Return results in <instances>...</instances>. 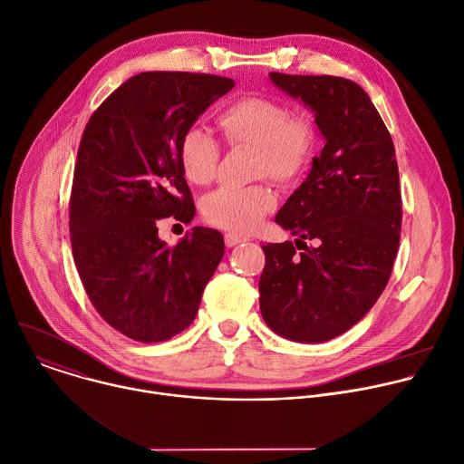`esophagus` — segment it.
<instances>
[{
  "mask_svg": "<svg viewBox=\"0 0 464 464\" xmlns=\"http://www.w3.org/2000/svg\"><path fill=\"white\" fill-rule=\"evenodd\" d=\"M224 240H226V246H227V247H233V246H238V244L246 242L244 237L235 235V233H226V235H224Z\"/></svg>",
  "mask_w": 464,
  "mask_h": 464,
  "instance_id": "esophagus-1",
  "label": "esophagus"
}]
</instances>
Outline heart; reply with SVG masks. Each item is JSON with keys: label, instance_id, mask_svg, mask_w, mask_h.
<instances>
[{"label": "heart", "instance_id": "b5f03b06", "mask_svg": "<svg viewBox=\"0 0 464 464\" xmlns=\"http://www.w3.org/2000/svg\"><path fill=\"white\" fill-rule=\"evenodd\" d=\"M229 147H255V176H270L279 183L297 181L312 165L319 145V131L312 115L290 113V108L272 97L244 95L229 102L217 117ZM220 161L218 141L200 128L185 130L178 143V163L194 185L215 179ZM277 206V196L266 183L249 187H220L204 202L209 224L251 233Z\"/></svg>", "mask_w": 464, "mask_h": 464}]
</instances>
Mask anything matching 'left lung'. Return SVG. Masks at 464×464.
I'll use <instances>...</instances> for the list:
<instances>
[{
    "instance_id": "8db88e82",
    "label": "left lung",
    "mask_w": 464,
    "mask_h": 464,
    "mask_svg": "<svg viewBox=\"0 0 464 464\" xmlns=\"http://www.w3.org/2000/svg\"><path fill=\"white\" fill-rule=\"evenodd\" d=\"M270 77L315 111L326 143L276 217L297 237L295 244L262 246L260 312L277 334L321 343L356 324L391 277L402 224L399 165L389 130L356 82L330 75ZM304 239L314 244L306 246Z\"/></svg>"
}]
</instances>
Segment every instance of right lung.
Wrapping results in <instances>:
<instances>
[{
	"label": "right lung",
	"instance_id": "obj_1",
	"mask_svg": "<svg viewBox=\"0 0 464 464\" xmlns=\"http://www.w3.org/2000/svg\"><path fill=\"white\" fill-rule=\"evenodd\" d=\"M233 79L145 72L121 84L90 117L70 196L75 266L99 315L141 343L176 336L196 317L224 256L217 229L192 227L176 246L158 224L196 213L178 143Z\"/></svg>",
	"mask_w": 464,
	"mask_h": 464
}]
</instances>
